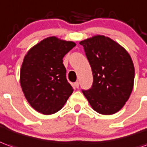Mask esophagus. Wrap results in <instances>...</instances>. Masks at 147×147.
<instances>
[{
  "instance_id": "obj_1",
  "label": "esophagus",
  "mask_w": 147,
  "mask_h": 147,
  "mask_svg": "<svg viewBox=\"0 0 147 147\" xmlns=\"http://www.w3.org/2000/svg\"><path fill=\"white\" fill-rule=\"evenodd\" d=\"M79 86H80V83H79V82H76V83H75V87L76 88H79Z\"/></svg>"
}]
</instances>
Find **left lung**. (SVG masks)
Here are the masks:
<instances>
[{
    "label": "left lung",
    "instance_id": "left-lung-1",
    "mask_svg": "<svg viewBox=\"0 0 147 147\" xmlns=\"http://www.w3.org/2000/svg\"><path fill=\"white\" fill-rule=\"evenodd\" d=\"M91 65L93 84L83 91L92 109L110 115L122 109L131 95L134 67L130 54L110 37L96 35L80 42Z\"/></svg>",
    "mask_w": 147,
    "mask_h": 147
}]
</instances>
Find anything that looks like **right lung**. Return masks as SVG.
Returning a JSON list of instances; mask_svg holds the SVG:
<instances>
[{"label": "right lung", "mask_w": 147, "mask_h": 147, "mask_svg": "<svg viewBox=\"0 0 147 147\" xmlns=\"http://www.w3.org/2000/svg\"><path fill=\"white\" fill-rule=\"evenodd\" d=\"M76 45L73 41L49 36L32 47L24 56L20 86L28 103L39 113L55 114L72 94L63 58Z\"/></svg>", "instance_id": "right-lung-1"}]
</instances>
